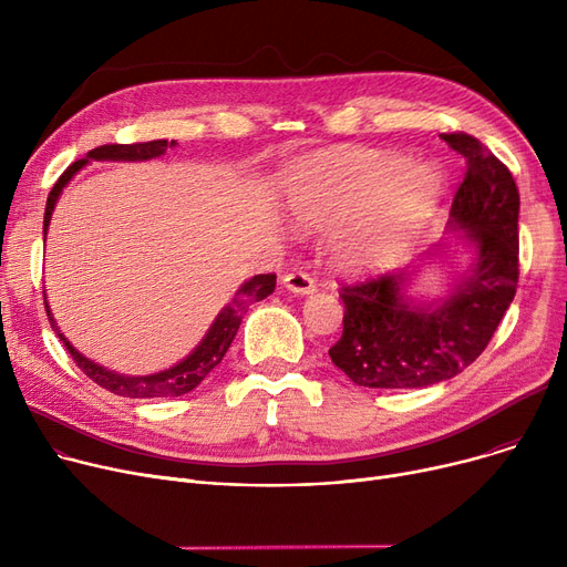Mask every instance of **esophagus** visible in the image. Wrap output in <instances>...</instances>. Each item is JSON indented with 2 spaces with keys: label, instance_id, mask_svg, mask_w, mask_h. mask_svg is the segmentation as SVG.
<instances>
[{
  "label": "esophagus",
  "instance_id": "esophagus-1",
  "mask_svg": "<svg viewBox=\"0 0 567 567\" xmlns=\"http://www.w3.org/2000/svg\"><path fill=\"white\" fill-rule=\"evenodd\" d=\"M282 285L293 291V293H312L315 291V280L310 274L306 271H291V274H285L282 276Z\"/></svg>",
  "mask_w": 567,
  "mask_h": 567
}]
</instances>
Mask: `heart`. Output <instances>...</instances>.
<instances>
[{
    "instance_id": "b5f03b06",
    "label": "heart",
    "mask_w": 567,
    "mask_h": 567,
    "mask_svg": "<svg viewBox=\"0 0 567 567\" xmlns=\"http://www.w3.org/2000/svg\"><path fill=\"white\" fill-rule=\"evenodd\" d=\"M441 178L430 165H406L395 152L340 148L291 167L282 197L293 220L340 227L338 257L353 268L393 261L432 214Z\"/></svg>"
}]
</instances>
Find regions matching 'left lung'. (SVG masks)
<instances>
[{
  "label": "left lung",
  "instance_id": "left-lung-1",
  "mask_svg": "<svg viewBox=\"0 0 567 567\" xmlns=\"http://www.w3.org/2000/svg\"><path fill=\"white\" fill-rule=\"evenodd\" d=\"M464 163L451 227L475 248L471 274L445 299L406 293L411 274L342 285V338L331 361L365 389H425L460 374L489 344L519 280V190L511 169L466 133L441 135Z\"/></svg>",
  "mask_w": 567,
  "mask_h": 567
}]
</instances>
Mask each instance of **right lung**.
Instances as JSON below:
<instances>
[{
  "label": "right lung",
  "instance_id": "add662e5",
  "mask_svg": "<svg viewBox=\"0 0 567 567\" xmlns=\"http://www.w3.org/2000/svg\"><path fill=\"white\" fill-rule=\"evenodd\" d=\"M176 142H167V140H152V142H135V144H103L92 148L86 154V158L75 161L62 176L56 178L54 188L48 195V204H45V218H43V234H48V225L54 212V204L62 195L64 186L71 182V178L89 163V161H152L163 156L167 148H172ZM276 289V274H259L250 280H246L234 293V299L220 310V315L216 317V321L212 323V329L206 331L204 340L195 347V351L184 359L182 363H176L163 372L156 374H146V377H126V374H116L112 370H105L101 365H96L94 361L84 359L80 351L73 349V344L64 338V333L56 329L54 317L50 312V306L45 303V312L50 319V326L54 329V333L59 336V340L64 342V347L69 349L71 359L75 361V365L92 379L94 383H99L101 389L122 395V398H178L190 393L195 385L202 383V379L212 372L220 361L223 355L227 353L238 326H241L244 315L248 312V308L261 299H266L268 293H274Z\"/></svg>",
  "mask_w": 567,
  "mask_h": 567
}]
</instances>
